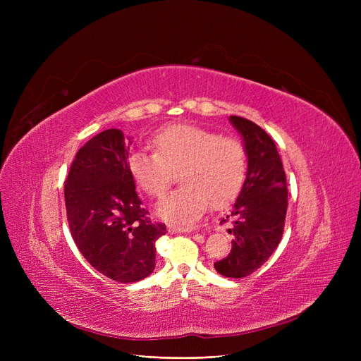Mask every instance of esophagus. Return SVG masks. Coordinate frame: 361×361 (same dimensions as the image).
<instances>
[{
    "mask_svg": "<svg viewBox=\"0 0 361 361\" xmlns=\"http://www.w3.org/2000/svg\"><path fill=\"white\" fill-rule=\"evenodd\" d=\"M168 231L173 233V234H176V233H190L192 228H190V226H184V225H178V224H169Z\"/></svg>",
    "mask_w": 361,
    "mask_h": 361,
    "instance_id": "1",
    "label": "esophagus"
}]
</instances>
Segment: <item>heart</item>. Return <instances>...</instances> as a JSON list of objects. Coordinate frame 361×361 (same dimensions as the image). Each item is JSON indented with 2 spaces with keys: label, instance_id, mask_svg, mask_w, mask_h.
<instances>
[{
  "label": "heart",
  "instance_id": "heart-1",
  "mask_svg": "<svg viewBox=\"0 0 361 361\" xmlns=\"http://www.w3.org/2000/svg\"><path fill=\"white\" fill-rule=\"evenodd\" d=\"M155 152L135 150L128 171L142 190L162 199L180 176L183 185L165 199L158 212L162 218L188 224L206 211L207 204L224 207L240 193L247 176V150L234 137L178 124L162 130L154 139Z\"/></svg>",
  "mask_w": 361,
  "mask_h": 361
}]
</instances>
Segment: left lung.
I'll list each match as a JSON object with an SVG mask.
<instances>
[{"instance_id": "left-lung-1", "label": "left lung", "mask_w": 361, "mask_h": 361, "mask_svg": "<svg viewBox=\"0 0 361 361\" xmlns=\"http://www.w3.org/2000/svg\"><path fill=\"white\" fill-rule=\"evenodd\" d=\"M249 157L247 177L230 215L234 235L230 255L214 263L226 278H244L257 271L278 247L283 234L288 188L275 142L253 121L231 116Z\"/></svg>"}]
</instances>
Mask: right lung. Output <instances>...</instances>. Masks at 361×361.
I'll use <instances>...</instances> for the list:
<instances>
[{
  "instance_id": "right-lung-1",
  "label": "right lung",
  "mask_w": 361,
  "mask_h": 361,
  "mask_svg": "<svg viewBox=\"0 0 361 361\" xmlns=\"http://www.w3.org/2000/svg\"><path fill=\"white\" fill-rule=\"evenodd\" d=\"M130 145L108 128L79 149L64 181L71 237L92 267L117 282H137L155 269V243L165 224L152 222L128 171Z\"/></svg>"
}]
</instances>
